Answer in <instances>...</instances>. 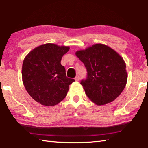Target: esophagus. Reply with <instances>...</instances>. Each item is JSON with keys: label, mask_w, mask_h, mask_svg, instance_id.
<instances>
[{"label": "esophagus", "mask_w": 148, "mask_h": 148, "mask_svg": "<svg viewBox=\"0 0 148 148\" xmlns=\"http://www.w3.org/2000/svg\"><path fill=\"white\" fill-rule=\"evenodd\" d=\"M74 80L76 81H79V80H80V76H79L78 75H76V76L75 77Z\"/></svg>", "instance_id": "34e87169"}]
</instances>
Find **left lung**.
<instances>
[{
    "label": "left lung",
    "instance_id": "obj_1",
    "mask_svg": "<svg viewBox=\"0 0 148 148\" xmlns=\"http://www.w3.org/2000/svg\"><path fill=\"white\" fill-rule=\"evenodd\" d=\"M76 55L86 68L87 77L80 84L89 99L97 105L116 99L127 80L126 65L121 56L101 43L77 51Z\"/></svg>",
    "mask_w": 148,
    "mask_h": 148
}]
</instances>
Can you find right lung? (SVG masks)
Here are the masks:
<instances>
[{
	"label": "right lung",
	"instance_id": "obj_1",
	"mask_svg": "<svg viewBox=\"0 0 148 148\" xmlns=\"http://www.w3.org/2000/svg\"><path fill=\"white\" fill-rule=\"evenodd\" d=\"M69 49L46 43L35 47L25 58L23 82L29 95L41 105H57L66 97L69 85L74 81L67 78L65 68L61 65L62 56Z\"/></svg>",
	"mask_w": 148,
	"mask_h": 148
}]
</instances>
